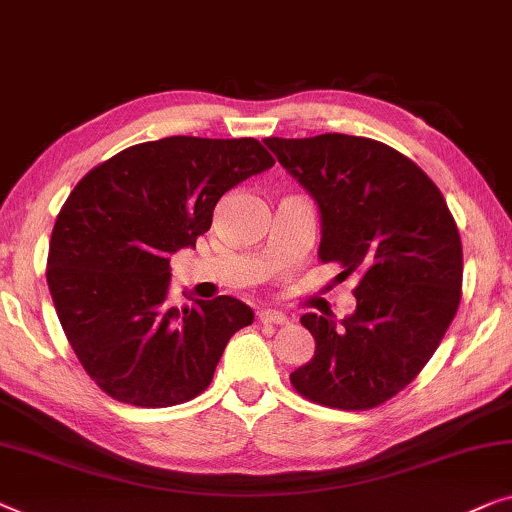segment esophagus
I'll use <instances>...</instances> for the list:
<instances>
[{
  "label": "esophagus",
  "instance_id": "34e87169",
  "mask_svg": "<svg viewBox=\"0 0 512 512\" xmlns=\"http://www.w3.org/2000/svg\"><path fill=\"white\" fill-rule=\"evenodd\" d=\"M258 321L265 323V325H284L288 323L286 314H281L277 309H261L258 311Z\"/></svg>",
  "mask_w": 512,
  "mask_h": 512
}]
</instances>
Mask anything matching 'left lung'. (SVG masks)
<instances>
[{
  "label": "left lung",
  "instance_id": "1",
  "mask_svg": "<svg viewBox=\"0 0 512 512\" xmlns=\"http://www.w3.org/2000/svg\"><path fill=\"white\" fill-rule=\"evenodd\" d=\"M321 210L323 263L360 274L355 311L305 314L314 358L291 374L311 402L374 409L439 348L462 298V240L446 198L409 157L372 138H265Z\"/></svg>",
  "mask_w": 512,
  "mask_h": 512
}]
</instances>
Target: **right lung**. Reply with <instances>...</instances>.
Listing matches in <instances>:
<instances>
[{
  "label": "right lung",
  "instance_id": "obj_1",
  "mask_svg": "<svg viewBox=\"0 0 512 512\" xmlns=\"http://www.w3.org/2000/svg\"><path fill=\"white\" fill-rule=\"evenodd\" d=\"M272 166L254 138L170 136L117 152L76 184L46 277L73 353L106 395L164 409L210 385L254 311L231 295L173 307L168 256L196 247L219 198Z\"/></svg>",
  "mask_w": 512,
  "mask_h": 512
}]
</instances>
